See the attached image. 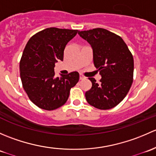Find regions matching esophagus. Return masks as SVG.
<instances>
[{
  "instance_id": "1",
  "label": "esophagus",
  "mask_w": 156,
  "mask_h": 156,
  "mask_svg": "<svg viewBox=\"0 0 156 156\" xmlns=\"http://www.w3.org/2000/svg\"><path fill=\"white\" fill-rule=\"evenodd\" d=\"M79 78H80V80H84V79H85V77H84L83 75H80Z\"/></svg>"
}]
</instances>
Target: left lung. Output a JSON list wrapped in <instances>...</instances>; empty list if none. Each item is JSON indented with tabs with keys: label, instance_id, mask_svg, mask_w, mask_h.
Segmentation results:
<instances>
[{
	"label": "left lung",
	"instance_id": "8db88e82",
	"mask_svg": "<svg viewBox=\"0 0 156 156\" xmlns=\"http://www.w3.org/2000/svg\"><path fill=\"white\" fill-rule=\"evenodd\" d=\"M93 49L94 66L102 78L85 93L87 103L99 109H110L124 100L133 83V58L120 36L97 28L78 31Z\"/></svg>",
	"mask_w": 156,
	"mask_h": 156
}]
</instances>
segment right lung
Segmentation results:
<instances>
[{
    "instance_id": "obj_1",
    "label": "right lung",
    "mask_w": 156,
    "mask_h": 156,
    "mask_svg": "<svg viewBox=\"0 0 156 156\" xmlns=\"http://www.w3.org/2000/svg\"><path fill=\"white\" fill-rule=\"evenodd\" d=\"M78 30L48 28L28 41L20 62V78L31 102L42 109L54 110L63 106L71 88L79 80L78 72L55 78V62L63 60L64 50Z\"/></svg>"
}]
</instances>
